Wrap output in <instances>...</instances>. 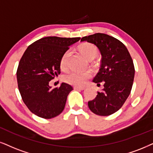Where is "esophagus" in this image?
Listing matches in <instances>:
<instances>
[{
    "label": "esophagus",
    "instance_id": "obj_1",
    "mask_svg": "<svg viewBox=\"0 0 153 153\" xmlns=\"http://www.w3.org/2000/svg\"><path fill=\"white\" fill-rule=\"evenodd\" d=\"M85 88H83V87H74V90H85Z\"/></svg>",
    "mask_w": 153,
    "mask_h": 153
}]
</instances>
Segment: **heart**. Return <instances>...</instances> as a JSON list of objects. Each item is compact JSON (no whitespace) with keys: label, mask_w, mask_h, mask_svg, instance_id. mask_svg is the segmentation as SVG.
Masks as SVG:
<instances>
[{"label":"heart","mask_w":153,"mask_h":153,"mask_svg":"<svg viewBox=\"0 0 153 153\" xmlns=\"http://www.w3.org/2000/svg\"><path fill=\"white\" fill-rule=\"evenodd\" d=\"M79 51L87 59H93L97 55V49L94 44L90 43H84L79 46ZM70 51H65L60 61L61 69L65 70L68 67V57ZM91 77L90 71H73L63 76V80L68 84L76 87H82L86 84L87 81Z\"/></svg>","instance_id":"heart-1"}]
</instances>
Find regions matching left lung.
<instances>
[{"label":"left lung","instance_id":"1","mask_svg":"<svg viewBox=\"0 0 153 153\" xmlns=\"http://www.w3.org/2000/svg\"><path fill=\"white\" fill-rule=\"evenodd\" d=\"M80 41L94 44L102 55L100 69L93 82L97 85L102 82L104 89L88 102V107L97 115H111L121 109L131 93L135 75L132 58L122 42L108 34L96 33Z\"/></svg>","mask_w":153,"mask_h":153}]
</instances>
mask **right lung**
<instances>
[{
    "label": "right lung",
    "instance_id": "right-lung-1",
    "mask_svg": "<svg viewBox=\"0 0 153 153\" xmlns=\"http://www.w3.org/2000/svg\"><path fill=\"white\" fill-rule=\"evenodd\" d=\"M80 39L46 36L30 44L23 53L17 70V85L25 105L35 115L51 119L64 109L73 87L63 82L52 89L49 83L61 73L63 53Z\"/></svg>",
    "mask_w": 153,
    "mask_h": 153
}]
</instances>
